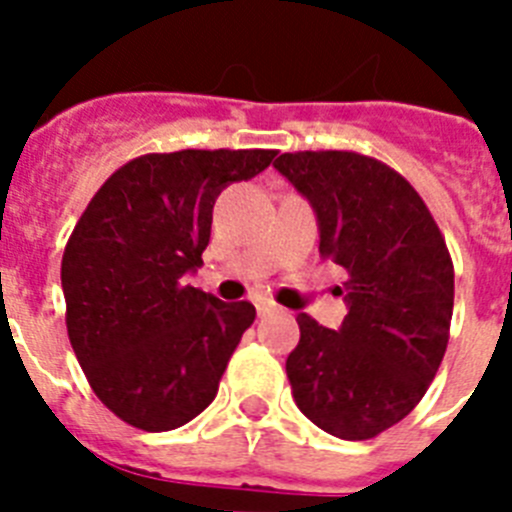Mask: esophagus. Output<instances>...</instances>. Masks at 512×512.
I'll return each mask as SVG.
<instances>
[{
  "mask_svg": "<svg viewBox=\"0 0 512 512\" xmlns=\"http://www.w3.org/2000/svg\"><path fill=\"white\" fill-rule=\"evenodd\" d=\"M256 310H259L261 318H266V315H274V312H279L282 307H279L277 302H271V300H259V302H256Z\"/></svg>",
  "mask_w": 512,
  "mask_h": 512,
  "instance_id": "obj_1",
  "label": "esophagus"
}]
</instances>
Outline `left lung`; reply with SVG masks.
<instances>
[{
	"instance_id": "8db88e82",
	"label": "left lung",
	"mask_w": 512,
	"mask_h": 512,
	"mask_svg": "<svg viewBox=\"0 0 512 512\" xmlns=\"http://www.w3.org/2000/svg\"><path fill=\"white\" fill-rule=\"evenodd\" d=\"M274 169L318 215L320 256L348 274L341 330L297 315L292 397L330 436L366 441L400 423L441 366L454 312L451 253L420 194L377 158L297 151Z\"/></svg>"
}]
</instances>
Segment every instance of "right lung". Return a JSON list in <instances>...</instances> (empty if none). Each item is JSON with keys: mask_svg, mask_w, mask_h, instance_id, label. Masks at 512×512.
Segmentation results:
<instances>
[{"mask_svg": "<svg viewBox=\"0 0 512 512\" xmlns=\"http://www.w3.org/2000/svg\"><path fill=\"white\" fill-rule=\"evenodd\" d=\"M277 151L146 153L97 189L61 261L66 330L104 408L140 431H174L215 400L225 366L256 318L184 274L202 264L212 207Z\"/></svg>", "mask_w": 512, "mask_h": 512, "instance_id": "add662e5", "label": "right lung"}]
</instances>
